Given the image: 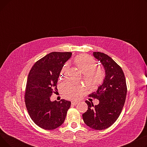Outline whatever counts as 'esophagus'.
<instances>
[{"label":"esophagus","mask_w":147,"mask_h":147,"mask_svg":"<svg viewBox=\"0 0 147 147\" xmlns=\"http://www.w3.org/2000/svg\"><path fill=\"white\" fill-rule=\"evenodd\" d=\"M78 101H71V104L73 105H76V104H78Z\"/></svg>","instance_id":"obj_1"}]
</instances>
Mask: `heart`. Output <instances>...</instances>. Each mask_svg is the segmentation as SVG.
Returning a JSON list of instances; mask_svg holds the SVG:
<instances>
[{"label":"heart","mask_w":147,"mask_h":147,"mask_svg":"<svg viewBox=\"0 0 147 147\" xmlns=\"http://www.w3.org/2000/svg\"><path fill=\"white\" fill-rule=\"evenodd\" d=\"M75 63L83 73V80L89 88H95L103 81L105 73L102 69L96 68V62L95 59L86 54H80L74 59ZM69 68V63H66L62 68L61 75L64 76ZM62 90L64 95L69 99L79 98L84 90L80 83L67 80L62 83Z\"/></svg>","instance_id":"b5f03b06"}]
</instances>
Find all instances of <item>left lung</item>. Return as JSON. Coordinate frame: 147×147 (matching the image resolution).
Wrapping results in <instances>:
<instances>
[{
  "label": "left lung",
  "instance_id": "1",
  "mask_svg": "<svg viewBox=\"0 0 147 147\" xmlns=\"http://www.w3.org/2000/svg\"><path fill=\"white\" fill-rule=\"evenodd\" d=\"M93 55L102 64L105 76L96 92L89 95L98 99L99 104L94 105L86 101L88 109L82 116L84 123L90 128L104 130L119 118L125 102L127 86L121 68L111 57L99 52H93Z\"/></svg>",
  "mask_w": 147,
  "mask_h": 147
}]
</instances>
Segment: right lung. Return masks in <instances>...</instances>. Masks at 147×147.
<instances>
[{
	"instance_id": "add662e5",
	"label": "right lung",
	"mask_w": 147,
	"mask_h": 147,
	"mask_svg": "<svg viewBox=\"0 0 147 147\" xmlns=\"http://www.w3.org/2000/svg\"><path fill=\"white\" fill-rule=\"evenodd\" d=\"M71 52H51L38 60L28 76L25 102L31 119L45 130L55 129L64 123L71 102L61 99L51 101L63 67Z\"/></svg>"
}]
</instances>
